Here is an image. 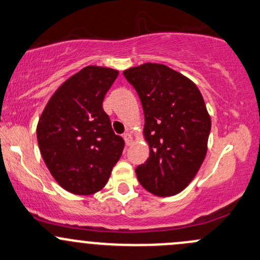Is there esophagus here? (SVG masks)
Here are the masks:
<instances>
[{"label": "esophagus", "mask_w": 260, "mask_h": 260, "mask_svg": "<svg viewBox=\"0 0 260 260\" xmlns=\"http://www.w3.org/2000/svg\"><path fill=\"white\" fill-rule=\"evenodd\" d=\"M123 138H124V142L127 146H129V144L132 143V136H131L129 132H125L124 135H123Z\"/></svg>", "instance_id": "esophagus-1"}]
</instances>
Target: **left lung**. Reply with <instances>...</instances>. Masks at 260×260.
Wrapping results in <instances>:
<instances>
[{
	"label": "left lung",
	"mask_w": 260,
	"mask_h": 260,
	"mask_svg": "<svg viewBox=\"0 0 260 260\" xmlns=\"http://www.w3.org/2000/svg\"><path fill=\"white\" fill-rule=\"evenodd\" d=\"M144 113L149 157L136 168L148 192L168 197L184 189L207 153L210 118L198 87L165 64L146 63L123 72Z\"/></svg>",
	"instance_id": "obj_1"
}]
</instances>
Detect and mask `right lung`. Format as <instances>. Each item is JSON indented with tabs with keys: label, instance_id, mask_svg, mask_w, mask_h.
Segmentation results:
<instances>
[{
	"label": "right lung",
	"instance_id": "right-lung-1",
	"mask_svg": "<svg viewBox=\"0 0 260 260\" xmlns=\"http://www.w3.org/2000/svg\"><path fill=\"white\" fill-rule=\"evenodd\" d=\"M118 76L88 66L52 95L37 125L41 154L53 178L73 194L102 189L121 158L124 141L103 111L106 93Z\"/></svg>",
	"mask_w": 260,
	"mask_h": 260
}]
</instances>
